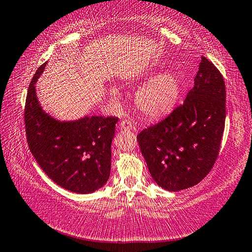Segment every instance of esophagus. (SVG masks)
I'll list each match as a JSON object with an SVG mask.
<instances>
[{
    "mask_svg": "<svg viewBox=\"0 0 252 252\" xmlns=\"http://www.w3.org/2000/svg\"><path fill=\"white\" fill-rule=\"evenodd\" d=\"M119 126H120V127L123 130H132V129H133V125H132V122L130 120H122Z\"/></svg>",
    "mask_w": 252,
    "mask_h": 252,
    "instance_id": "obj_1",
    "label": "esophagus"
}]
</instances>
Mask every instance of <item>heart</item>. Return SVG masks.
<instances>
[{
  "label": "heart",
  "instance_id": "heart-1",
  "mask_svg": "<svg viewBox=\"0 0 252 252\" xmlns=\"http://www.w3.org/2000/svg\"><path fill=\"white\" fill-rule=\"evenodd\" d=\"M144 81L148 84L139 91L135 99L139 111L148 119L165 117L173 110L180 97V79L172 72L155 76L154 71H150ZM112 95L114 99H120L117 89H112Z\"/></svg>",
  "mask_w": 252,
  "mask_h": 252
}]
</instances>
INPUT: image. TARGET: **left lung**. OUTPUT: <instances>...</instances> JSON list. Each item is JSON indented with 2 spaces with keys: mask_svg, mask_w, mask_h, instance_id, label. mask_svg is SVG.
Instances as JSON below:
<instances>
[{
  "mask_svg": "<svg viewBox=\"0 0 252 252\" xmlns=\"http://www.w3.org/2000/svg\"><path fill=\"white\" fill-rule=\"evenodd\" d=\"M225 120V81L203 56L184 103L136 135L157 184L177 191L203 181L218 158Z\"/></svg>",
  "mask_w": 252,
  "mask_h": 252,
  "instance_id": "8db88e82",
  "label": "left lung"
}]
</instances>
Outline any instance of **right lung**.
<instances>
[{
    "label": "right lung",
    "mask_w": 252,
    "mask_h": 252,
    "mask_svg": "<svg viewBox=\"0 0 252 252\" xmlns=\"http://www.w3.org/2000/svg\"><path fill=\"white\" fill-rule=\"evenodd\" d=\"M46 63L32 79L26 95L24 120L30 151L46 175L63 189L89 194L110 176L114 117H85L77 121L55 120L40 108L35 84Z\"/></svg>",
    "instance_id": "1"
}]
</instances>
